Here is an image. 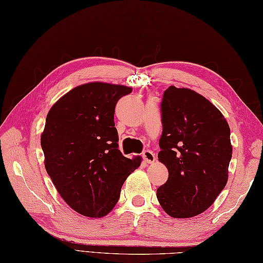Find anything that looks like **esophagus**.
<instances>
[{
  "label": "esophagus",
  "instance_id": "34e87169",
  "mask_svg": "<svg viewBox=\"0 0 263 263\" xmlns=\"http://www.w3.org/2000/svg\"><path fill=\"white\" fill-rule=\"evenodd\" d=\"M142 158H143V160H144L146 163H154L155 160H156L155 154H154V152H152V151H150V150L143 151Z\"/></svg>",
  "mask_w": 263,
  "mask_h": 263
}]
</instances>
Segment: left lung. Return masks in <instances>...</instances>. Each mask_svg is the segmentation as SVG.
<instances>
[{
	"mask_svg": "<svg viewBox=\"0 0 263 263\" xmlns=\"http://www.w3.org/2000/svg\"><path fill=\"white\" fill-rule=\"evenodd\" d=\"M162 136L158 160L167 167L157 189L163 211L175 218L199 215L229 179L230 126L221 111L196 91L169 86L161 102Z\"/></svg>",
	"mask_w": 263,
	"mask_h": 263,
	"instance_id": "8db88e82",
	"label": "left lung"
}]
</instances>
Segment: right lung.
Here are the masks:
<instances>
[{
  "instance_id": "right-lung-1",
  "label": "right lung",
  "mask_w": 263,
  "mask_h": 263,
  "mask_svg": "<svg viewBox=\"0 0 263 263\" xmlns=\"http://www.w3.org/2000/svg\"><path fill=\"white\" fill-rule=\"evenodd\" d=\"M131 91L124 85L83 84L47 114L41 133L46 170L67 205L84 216H106L127 176L141 164V157L121 154L114 124L115 105Z\"/></svg>"
}]
</instances>
